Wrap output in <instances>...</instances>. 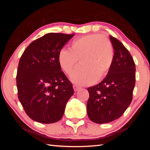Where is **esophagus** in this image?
I'll list each match as a JSON object with an SVG mask.
<instances>
[{"instance_id":"34e87169","label":"esophagus","mask_w":150,"mask_h":150,"mask_svg":"<svg viewBox=\"0 0 150 150\" xmlns=\"http://www.w3.org/2000/svg\"><path fill=\"white\" fill-rule=\"evenodd\" d=\"M73 89H74V91H75V92H77V91L80 88V87H78L77 85H73Z\"/></svg>"}]
</instances>
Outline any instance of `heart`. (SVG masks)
<instances>
[{
  "label": "heart",
  "mask_w": 150,
  "mask_h": 150,
  "mask_svg": "<svg viewBox=\"0 0 150 150\" xmlns=\"http://www.w3.org/2000/svg\"><path fill=\"white\" fill-rule=\"evenodd\" d=\"M115 52L107 38L94 34L73 40L69 50L62 49L57 60L63 71H72L79 59L80 65L70 75V79L78 85H90L105 77L112 65Z\"/></svg>",
  "instance_id": "1"
}]
</instances>
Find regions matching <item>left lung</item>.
I'll return each instance as SVG.
<instances>
[{"label":"left lung","instance_id":"obj_1","mask_svg":"<svg viewBox=\"0 0 150 150\" xmlns=\"http://www.w3.org/2000/svg\"><path fill=\"white\" fill-rule=\"evenodd\" d=\"M115 56L106 77L98 85L88 87L87 104L88 118L93 122H111L123 115L132 100L136 65L128 50L110 35Z\"/></svg>","mask_w":150,"mask_h":150}]
</instances>
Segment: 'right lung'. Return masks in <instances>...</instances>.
I'll return each mask as SVG.
<instances>
[{"label": "right lung", "instance_id": "right-lung-1", "mask_svg": "<svg viewBox=\"0 0 150 150\" xmlns=\"http://www.w3.org/2000/svg\"><path fill=\"white\" fill-rule=\"evenodd\" d=\"M73 34L49 33L32 42L22 55L16 75L18 99L33 120L59 121L73 93L57 60L58 54Z\"/></svg>", "mask_w": 150, "mask_h": 150}]
</instances>
